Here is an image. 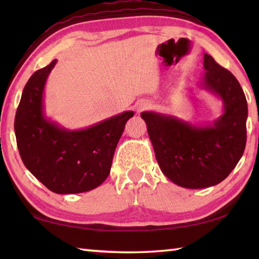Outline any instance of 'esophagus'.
Returning a JSON list of instances; mask_svg holds the SVG:
<instances>
[{
    "label": "esophagus",
    "instance_id": "34e87169",
    "mask_svg": "<svg viewBox=\"0 0 259 259\" xmlns=\"http://www.w3.org/2000/svg\"><path fill=\"white\" fill-rule=\"evenodd\" d=\"M151 107H152V104L150 100H147V99H140V100H138L137 104H136V111H137L138 113L146 111V109H150Z\"/></svg>",
    "mask_w": 259,
    "mask_h": 259
}]
</instances>
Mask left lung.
<instances>
[{"label": "left lung", "instance_id": "obj_1", "mask_svg": "<svg viewBox=\"0 0 259 259\" xmlns=\"http://www.w3.org/2000/svg\"><path fill=\"white\" fill-rule=\"evenodd\" d=\"M200 89L222 100L221 116L210 123H191L170 114L146 111L145 121L155 157L164 176L185 188L214 186L229 176L243 155L248 105L230 71L204 54ZM190 93H194L190 88Z\"/></svg>", "mask_w": 259, "mask_h": 259}]
</instances>
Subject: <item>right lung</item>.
I'll return each instance as SVG.
<instances>
[{
  "label": "right lung",
  "instance_id": "right-lung-1",
  "mask_svg": "<svg viewBox=\"0 0 259 259\" xmlns=\"http://www.w3.org/2000/svg\"><path fill=\"white\" fill-rule=\"evenodd\" d=\"M57 59L35 72L24 88L15 117L21 160L30 174L57 194L94 190L111 171L113 155L126 121L125 111L88 128L71 130L47 116L45 88Z\"/></svg>",
  "mask_w": 259,
  "mask_h": 259
}]
</instances>
